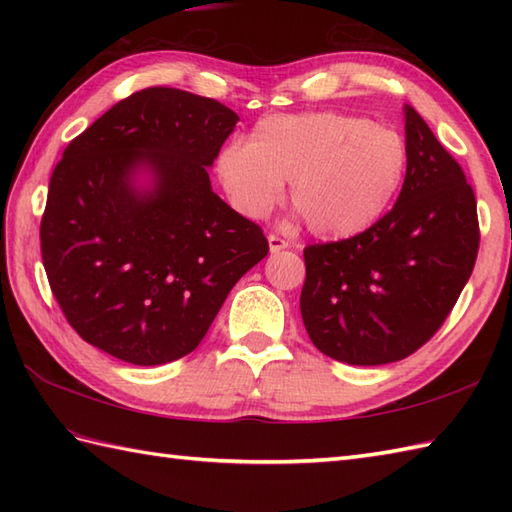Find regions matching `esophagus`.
Returning a JSON list of instances; mask_svg holds the SVG:
<instances>
[{
    "label": "esophagus",
    "mask_w": 512,
    "mask_h": 512,
    "mask_svg": "<svg viewBox=\"0 0 512 512\" xmlns=\"http://www.w3.org/2000/svg\"><path fill=\"white\" fill-rule=\"evenodd\" d=\"M268 246H270V253H279V250L288 248L290 244L286 242L284 237H279V235H268Z\"/></svg>",
    "instance_id": "1"
}]
</instances>
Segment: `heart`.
<instances>
[{"label":"heart","mask_w":512,"mask_h":512,"mask_svg":"<svg viewBox=\"0 0 512 512\" xmlns=\"http://www.w3.org/2000/svg\"><path fill=\"white\" fill-rule=\"evenodd\" d=\"M409 169L396 129L345 112L275 114L257 121L248 143L233 140L215 158L228 202L250 220L284 198L321 239L361 235L385 215Z\"/></svg>","instance_id":"heart-1"}]
</instances>
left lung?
<instances>
[{"label": "left lung", "mask_w": 512, "mask_h": 512, "mask_svg": "<svg viewBox=\"0 0 512 512\" xmlns=\"http://www.w3.org/2000/svg\"><path fill=\"white\" fill-rule=\"evenodd\" d=\"M409 169L398 200L361 235L303 250L310 341L347 365L402 361L449 317L469 281L480 224L462 167L405 105Z\"/></svg>", "instance_id": "left-lung-1"}]
</instances>
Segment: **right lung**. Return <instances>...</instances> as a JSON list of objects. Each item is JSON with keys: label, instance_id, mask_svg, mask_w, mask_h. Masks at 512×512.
<instances>
[{"label": "right lung", "instance_id": "obj_1", "mask_svg": "<svg viewBox=\"0 0 512 512\" xmlns=\"http://www.w3.org/2000/svg\"><path fill=\"white\" fill-rule=\"evenodd\" d=\"M237 121L213 99L147 88L65 147L41 217V257L83 341L132 365L178 361L268 255L262 228L213 193L206 171Z\"/></svg>", "mask_w": 512, "mask_h": 512}]
</instances>
